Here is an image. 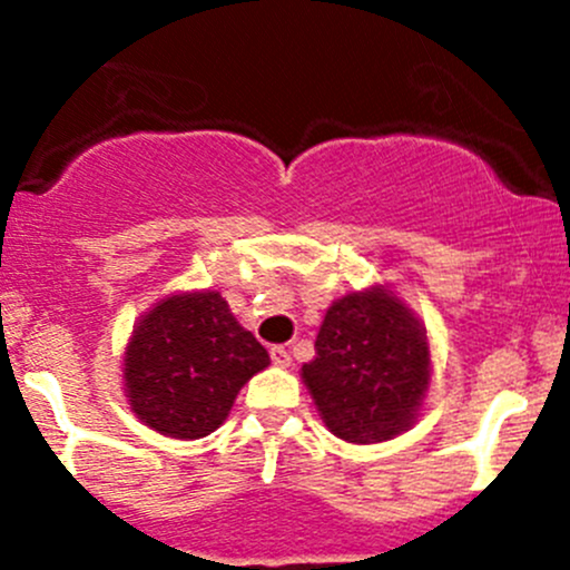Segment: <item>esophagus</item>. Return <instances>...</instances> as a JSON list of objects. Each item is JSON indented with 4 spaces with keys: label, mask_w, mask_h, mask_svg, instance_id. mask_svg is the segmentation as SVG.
<instances>
[{
    "label": "esophagus",
    "mask_w": 570,
    "mask_h": 570,
    "mask_svg": "<svg viewBox=\"0 0 570 570\" xmlns=\"http://www.w3.org/2000/svg\"><path fill=\"white\" fill-rule=\"evenodd\" d=\"M269 358H273L275 366H289L292 364V355H289V350H286V347H273V350H269Z\"/></svg>",
    "instance_id": "esophagus-1"
}]
</instances>
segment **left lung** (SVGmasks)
<instances>
[{"label":"left lung","instance_id":"1","mask_svg":"<svg viewBox=\"0 0 570 570\" xmlns=\"http://www.w3.org/2000/svg\"><path fill=\"white\" fill-rule=\"evenodd\" d=\"M301 377L320 419L347 444H381L416 424L433 375L428 327L375 284L331 303Z\"/></svg>","mask_w":570,"mask_h":570}]
</instances>
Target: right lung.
Instances as JSON below:
<instances>
[{"mask_svg":"<svg viewBox=\"0 0 570 570\" xmlns=\"http://www.w3.org/2000/svg\"><path fill=\"white\" fill-rule=\"evenodd\" d=\"M267 366V350L220 292H176L137 320L124 350V394L146 428L193 441L215 433L239 389Z\"/></svg>","mask_w":570,"mask_h":570,"instance_id":"right-lung-1","label":"right lung"}]
</instances>
